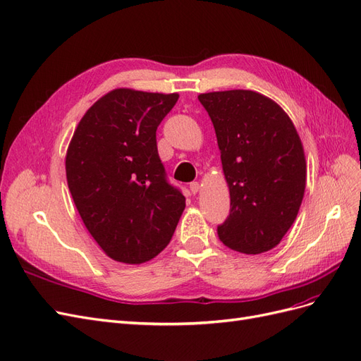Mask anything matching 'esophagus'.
I'll return each mask as SVG.
<instances>
[{"instance_id": "obj_1", "label": "esophagus", "mask_w": 361, "mask_h": 361, "mask_svg": "<svg viewBox=\"0 0 361 361\" xmlns=\"http://www.w3.org/2000/svg\"><path fill=\"white\" fill-rule=\"evenodd\" d=\"M199 190H200L199 182H191V183H190V191H191L192 194H197Z\"/></svg>"}]
</instances>
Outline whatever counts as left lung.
<instances>
[{"instance_id": "obj_1", "label": "left lung", "mask_w": 361, "mask_h": 361, "mask_svg": "<svg viewBox=\"0 0 361 361\" xmlns=\"http://www.w3.org/2000/svg\"><path fill=\"white\" fill-rule=\"evenodd\" d=\"M209 114L231 191L220 241L245 255L274 248L293 224L305 190V158L292 120L251 90L199 96Z\"/></svg>"}]
</instances>
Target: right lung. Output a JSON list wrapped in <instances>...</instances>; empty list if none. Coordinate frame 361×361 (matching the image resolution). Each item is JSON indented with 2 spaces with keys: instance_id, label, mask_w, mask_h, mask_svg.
Returning <instances> with one entry per match:
<instances>
[{
  "instance_id": "1",
  "label": "right lung",
  "mask_w": 361,
  "mask_h": 361,
  "mask_svg": "<svg viewBox=\"0 0 361 361\" xmlns=\"http://www.w3.org/2000/svg\"><path fill=\"white\" fill-rule=\"evenodd\" d=\"M178 99V93L116 89L90 106L72 137L66 176L73 203L94 241L117 262L158 256L185 209L157 146V129Z\"/></svg>"
}]
</instances>
